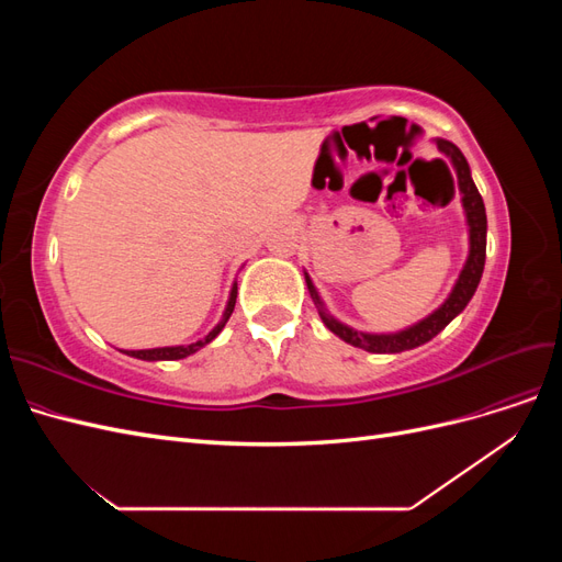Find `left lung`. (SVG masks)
Returning a JSON list of instances; mask_svg holds the SVG:
<instances>
[{
  "mask_svg": "<svg viewBox=\"0 0 562 562\" xmlns=\"http://www.w3.org/2000/svg\"><path fill=\"white\" fill-rule=\"evenodd\" d=\"M436 147L443 151L454 168L457 190H459V194H462V206H464L467 225H469V258H467L462 271H459V279L454 281V288L450 291L448 300L440 304L436 312H431L427 318H422L415 323V326L398 330V333H361V330H353V328L345 326L342 321H337L335 316L328 314L326 304L321 302L310 274L304 271V281H307L310 295L316 304L321 321L326 323V328L330 333H335L339 339H345L347 345L366 349L370 353H398V351L415 349L424 342H429V339H434L457 314H462L469 300L473 297L475 288H479V283H481L483 267H485V236H487L485 203H483V196L479 194V187H475L471 180V168H469L462 151H459V147L452 145L450 140H440V138L436 140ZM436 161H440V159H436ZM448 176H450V171H448ZM450 184H452V176H450Z\"/></svg>",
  "mask_w": 562,
  "mask_h": 562,
  "instance_id": "1",
  "label": "left lung"
}]
</instances>
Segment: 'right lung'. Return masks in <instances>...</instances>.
Segmentation results:
<instances>
[{"label":"right lung","mask_w":562,"mask_h":562,"mask_svg":"<svg viewBox=\"0 0 562 562\" xmlns=\"http://www.w3.org/2000/svg\"><path fill=\"white\" fill-rule=\"evenodd\" d=\"M234 304H236V283L232 285V293H229V300H227V307H225V314L223 318H220L217 326L206 335L196 339V342L192 345H180V347H157V349H138V351H124L128 356H133V359H140V361H178V359H187V356L199 351L201 347H206L209 342H213V339L220 335V330L225 328V323L229 321L232 312H234Z\"/></svg>","instance_id":"add662e5"}]
</instances>
